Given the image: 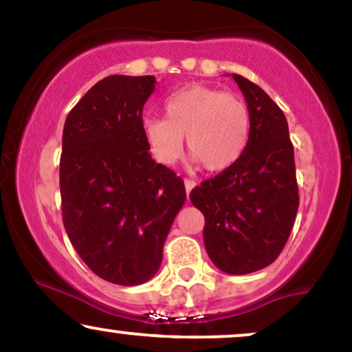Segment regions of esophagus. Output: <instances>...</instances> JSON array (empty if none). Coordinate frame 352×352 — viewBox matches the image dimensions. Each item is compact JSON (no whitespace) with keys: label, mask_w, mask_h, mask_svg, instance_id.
<instances>
[{"label":"esophagus","mask_w":352,"mask_h":352,"mask_svg":"<svg viewBox=\"0 0 352 352\" xmlns=\"http://www.w3.org/2000/svg\"><path fill=\"white\" fill-rule=\"evenodd\" d=\"M184 184H185V190H187V197H188L190 192H192V188L195 187L197 184H195V182H193V180H190V179H185Z\"/></svg>","instance_id":"obj_1"}]
</instances>
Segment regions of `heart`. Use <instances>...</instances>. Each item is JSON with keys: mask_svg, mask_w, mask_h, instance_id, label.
<instances>
[{"mask_svg": "<svg viewBox=\"0 0 352 352\" xmlns=\"http://www.w3.org/2000/svg\"><path fill=\"white\" fill-rule=\"evenodd\" d=\"M165 119L144 120V137L153 159L170 165L187 142L192 162L208 172H223L245 152L250 111L240 98L215 87L193 84L165 100Z\"/></svg>", "mask_w": 352, "mask_h": 352, "instance_id": "obj_1", "label": "heart"}]
</instances>
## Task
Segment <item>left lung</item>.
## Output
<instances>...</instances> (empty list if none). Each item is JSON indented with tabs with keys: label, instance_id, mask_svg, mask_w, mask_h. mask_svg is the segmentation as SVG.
I'll list each match as a JSON object with an SVG mask.
<instances>
[{
	"label": "left lung",
	"instance_id": "8db88e82",
	"mask_svg": "<svg viewBox=\"0 0 352 352\" xmlns=\"http://www.w3.org/2000/svg\"><path fill=\"white\" fill-rule=\"evenodd\" d=\"M250 111L245 152L227 170L190 192L204 213L210 260L228 274L272 265L285 248L296 218L294 151L283 111L256 84L232 74Z\"/></svg>",
	"mask_w": 352,
	"mask_h": 352
}]
</instances>
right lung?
<instances>
[{
    "mask_svg": "<svg viewBox=\"0 0 352 352\" xmlns=\"http://www.w3.org/2000/svg\"><path fill=\"white\" fill-rule=\"evenodd\" d=\"M155 84L153 76H107L64 124V228L91 272L114 285H142L159 272L187 199L184 180L155 164L144 137V104Z\"/></svg>",
    "mask_w": 352,
    "mask_h": 352,
    "instance_id": "1",
    "label": "right lung"
}]
</instances>
